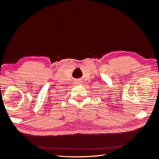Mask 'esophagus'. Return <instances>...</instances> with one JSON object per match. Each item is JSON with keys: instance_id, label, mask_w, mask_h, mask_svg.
Returning <instances> with one entry per match:
<instances>
[{"instance_id": "esophagus-1", "label": "esophagus", "mask_w": 159, "mask_h": 159, "mask_svg": "<svg viewBox=\"0 0 159 159\" xmlns=\"http://www.w3.org/2000/svg\"><path fill=\"white\" fill-rule=\"evenodd\" d=\"M80 83L78 82V81H76V82H75V84H79Z\"/></svg>"}]
</instances>
